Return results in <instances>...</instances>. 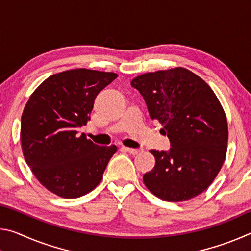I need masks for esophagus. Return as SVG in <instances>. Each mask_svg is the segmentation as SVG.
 <instances>
[{
  "label": "esophagus",
  "mask_w": 251,
  "mask_h": 251,
  "mask_svg": "<svg viewBox=\"0 0 251 251\" xmlns=\"http://www.w3.org/2000/svg\"><path fill=\"white\" fill-rule=\"evenodd\" d=\"M122 150H124L125 151L129 152L131 155H137L139 152H142V150H138V148H128V147H122Z\"/></svg>",
  "instance_id": "34e87169"
}]
</instances>
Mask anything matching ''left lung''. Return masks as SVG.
Wrapping results in <instances>:
<instances>
[{"label": "left lung", "mask_w": 251, "mask_h": 251, "mask_svg": "<svg viewBox=\"0 0 251 251\" xmlns=\"http://www.w3.org/2000/svg\"><path fill=\"white\" fill-rule=\"evenodd\" d=\"M130 85L171 142L167 151H150L156 163L144 175V184L167 201L198 196L218 175L227 152V118L217 96L205 80L182 67L143 74Z\"/></svg>", "instance_id": "1"}]
</instances>
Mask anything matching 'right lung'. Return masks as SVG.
<instances>
[{
  "mask_svg": "<svg viewBox=\"0 0 251 251\" xmlns=\"http://www.w3.org/2000/svg\"><path fill=\"white\" fill-rule=\"evenodd\" d=\"M115 73L86 69L50 76L29 97L21 120L24 158L39 181L63 198H77L100 184L115 145L77 135L91 120L99 93Z\"/></svg>",
  "mask_w": 251,
  "mask_h": 251,
  "instance_id": "1",
  "label": "right lung"
}]
</instances>
